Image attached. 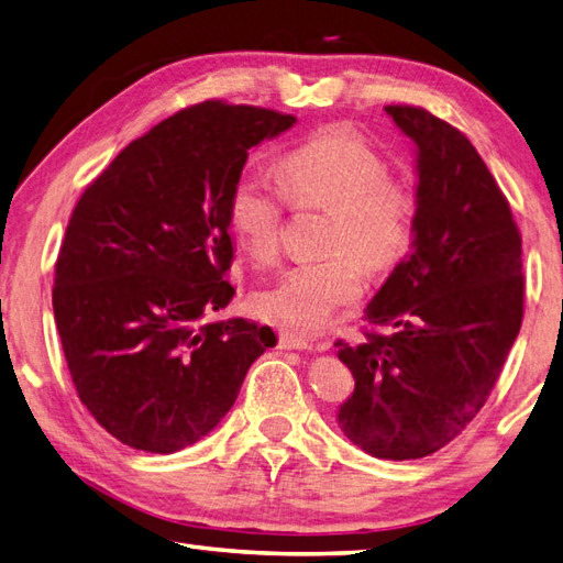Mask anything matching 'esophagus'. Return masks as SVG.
Instances as JSON below:
<instances>
[{"label":"esophagus","instance_id":"1","mask_svg":"<svg viewBox=\"0 0 563 563\" xmlns=\"http://www.w3.org/2000/svg\"><path fill=\"white\" fill-rule=\"evenodd\" d=\"M278 345H280V349H285V351H312L314 349L312 341L300 336V333L288 331V329H283L278 333Z\"/></svg>","mask_w":563,"mask_h":563}]
</instances>
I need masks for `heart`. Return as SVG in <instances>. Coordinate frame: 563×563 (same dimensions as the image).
Instances as JSON below:
<instances>
[{"mask_svg":"<svg viewBox=\"0 0 563 563\" xmlns=\"http://www.w3.org/2000/svg\"><path fill=\"white\" fill-rule=\"evenodd\" d=\"M278 188L244 174L227 198V224L256 263L278 256L285 200L297 210H329L327 256L295 263L256 295L268 319L295 331H317L361 300L365 266L391 271L416 239L418 198L409 181L387 174L379 154L345 128L321 130L278 164Z\"/></svg>","mask_w":563,"mask_h":563,"instance_id":"b5f03b06","label":"heart"}]
</instances>
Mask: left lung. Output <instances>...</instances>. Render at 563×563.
I'll return each mask as SVG.
<instances>
[{
	"mask_svg": "<svg viewBox=\"0 0 563 563\" xmlns=\"http://www.w3.org/2000/svg\"><path fill=\"white\" fill-rule=\"evenodd\" d=\"M418 150L411 254L365 309V343L336 341L355 377L339 426L379 460L445 448L482 411L522 324V236L504 190L457 128L385 106Z\"/></svg>",
	"mask_w": 563,
	"mask_h": 563,
	"instance_id": "8db88e82",
	"label": "left lung"
}]
</instances>
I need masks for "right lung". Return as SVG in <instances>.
Wrapping results in <instances>:
<instances>
[{"label": "right lung", "mask_w": 563, "mask_h": 563, "mask_svg": "<svg viewBox=\"0 0 563 563\" xmlns=\"http://www.w3.org/2000/svg\"><path fill=\"white\" fill-rule=\"evenodd\" d=\"M295 115L202 101L133 140L77 200L53 312L81 404L123 445L169 454L232 409L268 327L232 302L227 198L249 150Z\"/></svg>", "instance_id": "add662e5"}]
</instances>
